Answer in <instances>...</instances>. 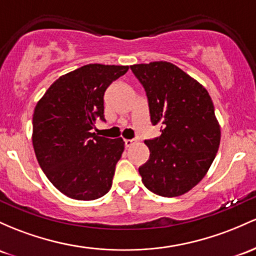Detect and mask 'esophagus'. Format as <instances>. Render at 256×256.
<instances>
[{"instance_id": "34e87169", "label": "esophagus", "mask_w": 256, "mask_h": 256, "mask_svg": "<svg viewBox=\"0 0 256 256\" xmlns=\"http://www.w3.org/2000/svg\"><path fill=\"white\" fill-rule=\"evenodd\" d=\"M136 143V140H125V146L126 147H131V146Z\"/></svg>"}]
</instances>
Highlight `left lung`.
Segmentation results:
<instances>
[{
    "label": "left lung",
    "instance_id": "left-lung-1",
    "mask_svg": "<svg viewBox=\"0 0 256 256\" xmlns=\"http://www.w3.org/2000/svg\"><path fill=\"white\" fill-rule=\"evenodd\" d=\"M146 91L159 137L144 141L150 159L138 168L142 182L162 196L184 194L202 181L220 146V125L209 94L169 62L131 66Z\"/></svg>",
    "mask_w": 256,
    "mask_h": 256
}]
</instances>
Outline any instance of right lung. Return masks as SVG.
Returning <instances> with one entry per match:
<instances>
[{
    "label": "right lung",
    "instance_id": "obj_1",
    "mask_svg": "<svg viewBox=\"0 0 256 256\" xmlns=\"http://www.w3.org/2000/svg\"><path fill=\"white\" fill-rule=\"evenodd\" d=\"M128 66L87 64L60 76L35 106L32 144L42 171L60 192L94 200L109 192L122 138L92 132L104 119V92Z\"/></svg>",
    "mask_w": 256,
    "mask_h": 256
}]
</instances>
